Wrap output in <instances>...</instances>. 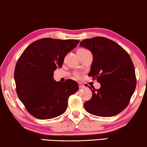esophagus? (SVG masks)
Wrapping results in <instances>:
<instances>
[{"mask_svg":"<svg viewBox=\"0 0 147 147\" xmlns=\"http://www.w3.org/2000/svg\"><path fill=\"white\" fill-rule=\"evenodd\" d=\"M78 86H79V88H84V86L83 85V84H82L81 83L78 84Z\"/></svg>","mask_w":147,"mask_h":147,"instance_id":"esophagus-1","label":"esophagus"}]
</instances>
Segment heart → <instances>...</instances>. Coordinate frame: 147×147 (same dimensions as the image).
<instances>
[{"instance_id":"obj_1","label":"heart","mask_w":147,"mask_h":147,"mask_svg":"<svg viewBox=\"0 0 147 147\" xmlns=\"http://www.w3.org/2000/svg\"><path fill=\"white\" fill-rule=\"evenodd\" d=\"M78 51H87V50H86V49H78Z\"/></svg>"}]
</instances>
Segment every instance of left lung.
Segmentation results:
<instances>
[{"label":"left lung","instance_id":"1","mask_svg":"<svg viewBox=\"0 0 147 147\" xmlns=\"http://www.w3.org/2000/svg\"><path fill=\"white\" fill-rule=\"evenodd\" d=\"M80 46L92 53L93 61L88 76L100 84L97 90L89 86L92 96L84 104V109L102 117L119 114L128 106L136 85L129 55L117 42L105 37L84 39Z\"/></svg>","mask_w":147,"mask_h":147}]
</instances>
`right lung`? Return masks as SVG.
I'll use <instances>...</instances> for the list:
<instances>
[{
	"instance_id": "add662e5",
	"label": "right lung",
	"mask_w": 147,
	"mask_h": 147,
	"mask_svg": "<svg viewBox=\"0 0 147 147\" xmlns=\"http://www.w3.org/2000/svg\"><path fill=\"white\" fill-rule=\"evenodd\" d=\"M78 40L39 39L26 47L18 59L14 78L16 93L26 110L38 119H50L65 112L69 96L78 90L73 80L57 82L54 71Z\"/></svg>"
}]
</instances>
